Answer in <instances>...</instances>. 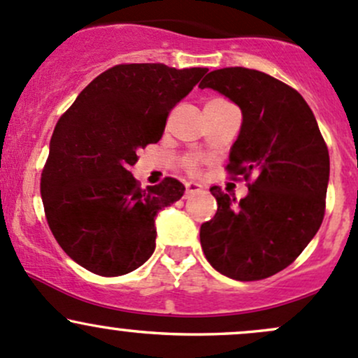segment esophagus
Wrapping results in <instances>:
<instances>
[{
	"mask_svg": "<svg viewBox=\"0 0 358 358\" xmlns=\"http://www.w3.org/2000/svg\"><path fill=\"white\" fill-rule=\"evenodd\" d=\"M201 190H202V187L199 185V183H196V182L185 183V194H187V196H190V194L201 192Z\"/></svg>",
	"mask_w": 358,
	"mask_h": 358,
	"instance_id": "obj_1",
	"label": "esophagus"
}]
</instances>
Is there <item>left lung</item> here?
I'll use <instances>...</instances> for the list:
<instances>
[{
    "label": "left lung",
    "mask_w": 358,
    "mask_h": 358,
    "mask_svg": "<svg viewBox=\"0 0 358 358\" xmlns=\"http://www.w3.org/2000/svg\"><path fill=\"white\" fill-rule=\"evenodd\" d=\"M199 88L216 90L243 110L227 171L249 189L237 201L211 187L218 209L201 225L202 251L230 279H266L289 266L322 225L329 150L305 99L265 72L218 69Z\"/></svg>",
    "instance_id": "8db88e82"
}]
</instances>
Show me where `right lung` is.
I'll use <instances>...</instances> for the list:
<instances>
[{
	"label": "right lung",
	"instance_id": "obj_1",
	"mask_svg": "<svg viewBox=\"0 0 358 358\" xmlns=\"http://www.w3.org/2000/svg\"><path fill=\"white\" fill-rule=\"evenodd\" d=\"M206 72L119 64L96 76L59 119L41 197L53 237L83 268L117 277L150 258L157 211L185 189L171 176L140 189L129 168L138 149L161 140L169 112Z\"/></svg>",
	"mask_w": 358,
	"mask_h": 358
}]
</instances>
